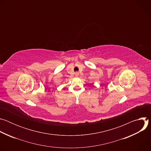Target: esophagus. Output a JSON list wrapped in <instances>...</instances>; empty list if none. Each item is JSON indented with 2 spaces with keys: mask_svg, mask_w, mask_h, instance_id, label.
Returning <instances> with one entry per match:
<instances>
[{
  "mask_svg": "<svg viewBox=\"0 0 151 151\" xmlns=\"http://www.w3.org/2000/svg\"><path fill=\"white\" fill-rule=\"evenodd\" d=\"M79 72H76V73H75V76H76V77H78V76H79Z\"/></svg>",
  "mask_w": 151,
  "mask_h": 151,
  "instance_id": "esophagus-1",
  "label": "esophagus"
}]
</instances>
